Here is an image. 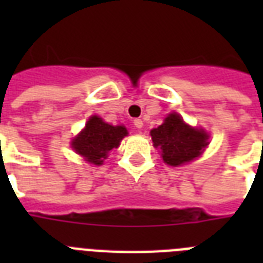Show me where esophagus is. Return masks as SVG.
I'll return each instance as SVG.
<instances>
[{
    "label": "esophagus",
    "instance_id": "esophagus-1",
    "mask_svg": "<svg viewBox=\"0 0 263 263\" xmlns=\"http://www.w3.org/2000/svg\"><path fill=\"white\" fill-rule=\"evenodd\" d=\"M134 125H135V127L139 129V128L143 127V121H142L140 119H135V120H134Z\"/></svg>",
    "mask_w": 263,
    "mask_h": 263
}]
</instances>
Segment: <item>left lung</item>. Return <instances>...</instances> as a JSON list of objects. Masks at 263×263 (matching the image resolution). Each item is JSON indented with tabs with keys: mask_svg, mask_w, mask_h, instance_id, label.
Returning <instances> with one entry per match:
<instances>
[{
	"mask_svg": "<svg viewBox=\"0 0 263 263\" xmlns=\"http://www.w3.org/2000/svg\"><path fill=\"white\" fill-rule=\"evenodd\" d=\"M150 134L154 147L161 148L162 160L171 166L195 160L208 146V134L187 125L176 113L169 115L164 124L152 129Z\"/></svg>",
	"mask_w": 263,
	"mask_h": 263,
	"instance_id": "1",
	"label": "left lung"
}]
</instances>
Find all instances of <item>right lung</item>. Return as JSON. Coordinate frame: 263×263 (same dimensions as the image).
Masks as SVG:
<instances>
[{"mask_svg": "<svg viewBox=\"0 0 263 263\" xmlns=\"http://www.w3.org/2000/svg\"><path fill=\"white\" fill-rule=\"evenodd\" d=\"M127 129L123 125H110L102 119L92 116L86 128L72 142V147L78 154L83 156L87 162L101 165L111 148H117Z\"/></svg>", "mask_w": 263, "mask_h": 263, "instance_id": "obj_1", "label": "right lung"}]
</instances>
